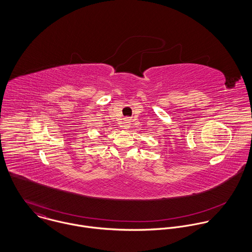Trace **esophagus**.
Returning <instances> with one entry per match:
<instances>
[{
    "instance_id": "obj_1",
    "label": "esophagus",
    "mask_w": 252,
    "mask_h": 252,
    "mask_svg": "<svg viewBox=\"0 0 252 252\" xmlns=\"http://www.w3.org/2000/svg\"><path fill=\"white\" fill-rule=\"evenodd\" d=\"M129 126H130L129 121H128V120H126V121H125V123H124V125H123V129H129Z\"/></svg>"
}]
</instances>
